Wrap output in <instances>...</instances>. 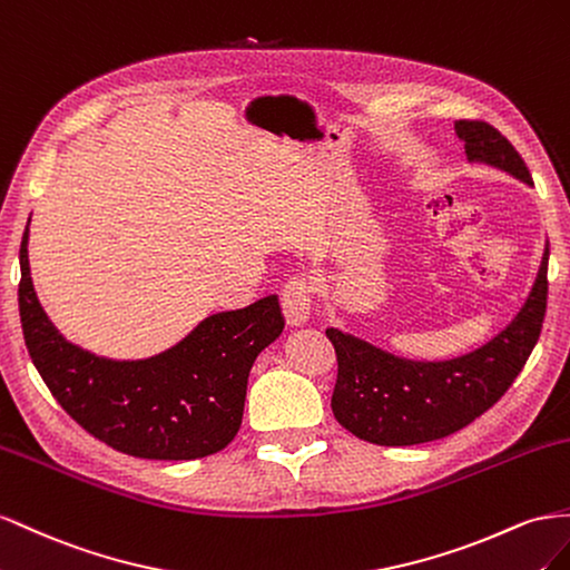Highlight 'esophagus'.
Returning a JSON list of instances; mask_svg holds the SVG:
<instances>
[{
  "label": "esophagus",
  "mask_w": 570,
  "mask_h": 570,
  "mask_svg": "<svg viewBox=\"0 0 570 570\" xmlns=\"http://www.w3.org/2000/svg\"><path fill=\"white\" fill-rule=\"evenodd\" d=\"M282 307L288 327H303L311 317V286L303 279L288 282L282 294Z\"/></svg>",
  "instance_id": "34e87169"
}]
</instances>
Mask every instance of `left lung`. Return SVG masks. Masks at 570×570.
I'll use <instances>...</instances> for the list:
<instances>
[{"label":"left lung","instance_id":"left-lung-1","mask_svg":"<svg viewBox=\"0 0 570 570\" xmlns=\"http://www.w3.org/2000/svg\"><path fill=\"white\" fill-rule=\"evenodd\" d=\"M470 165H484L532 186L513 145L484 121L453 124ZM549 240L525 303L482 346L446 361H413L330 327L338 377L332 411L351 434L380 446H413L463 430L507 394L538 344L547 313Z\"/></svg>","mask_w":570,"mask_h":570}]
</instances>
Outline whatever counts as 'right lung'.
I'll use <instances>...</instances> for the list:
<instances>
[{
    "instance_id": "add662e5",
    "label": "right lung",
    "mask_w": 570,
    "mask_h": 570,
    "mask_svg": "<svg viewBox=\"0 0 570 570\" xmlns=\"http://www.w3.org/2000/svg\"><path fill=\"white\" fill-rule=\"evenodd\" d=\"M28 226L19 255L21 327L32 365L61 409L95 439L136 459L193 461L229 444L255 357L284 332L279 298L207 315L148 357L97 355L63 336L42 311L30 276Z\"/></svg>"
}]
</instances>
